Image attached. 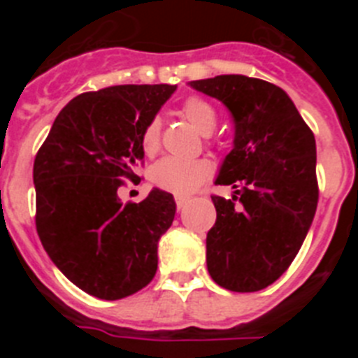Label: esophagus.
<instances>
[{
	"label": "esophagus",
	"instance_id": "obj_1",
	"mask_svg": "<svg viewBox=\"0 0 358 358\" xmlns=\"http://www.w3.org/2000/svg\"><path fill=\"white\" fill-rule=\"evenodd\" d=\"M188 201H189V197H185V195H176V204L179 210H182V208L188 204Z\"/></svg>",
	"mask_w": 358,
	"mask_h": 358
}]
</instances>
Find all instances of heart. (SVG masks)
<instances>
[{
  "mask_svg": "<svg viewBox=\"0 0 358 358\" xmlns=\"http://www.w3.org/2000/svg\"><path fill=\"white\" fill-rule=\"evenodd\" d=\"M181 115L194 125L195 131L201 134H210L217 123V113L213 106L199 96L188 98L181 106ZM161 143V123L159 120H150L141 132V147L145 154H156ZM211 172V166L204 159H176L164 157L152 169V181L159 188L169 189L177 195L192 194L197 186L206 181Z\"/></svg>",
  "mask_w": 358,
  "mask_h": 358,
  "instance_id": "1",
  "label": "heart"
}]
</instances>
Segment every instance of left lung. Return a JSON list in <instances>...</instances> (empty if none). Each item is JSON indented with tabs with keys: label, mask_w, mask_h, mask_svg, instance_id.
I'll use <instances>...</instances> for the list:
<instances>
[{
	"label": "left lung",
	"mask_w": 358,
	"mask_h": 358,
	"mask_svg": "<svg viewBox=\"0 0 358 358\" xmlns=\"http://www.w3.org/2000/svg\"><path fill=\"white\" fill-rule=\"evenodd\" d=\"M233 116V148L215 185L233 199L211 197L217 210L206 236L208 273L233 292H256L285 273L317 210L315 138L285 91L243 75L188 82Z\"/></svg>",
	"instance_id": "1"
}]
</instances>
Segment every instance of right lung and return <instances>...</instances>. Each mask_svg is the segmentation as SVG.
Masks as SVG:
<instances>
[{
  "instance_id": "1",
  "label": "right lung",
  "mask_w": 358,
  "mask_h": 358,
  "mask_svg": "<svg viewBox=\"0 0 358 358\" xmlns=\"http://www.w3.org/2000/svg\"><path fill=\"white\" fill-rule=\"evenodd\" d=\"M177 85H110L75 96L34 161L36 226L57 268L84 292L115 301L148 285L157 243L173 222V195L154 188L122 204L145 157L141 132Z\"/></svg>"
}]
</instances>
